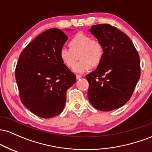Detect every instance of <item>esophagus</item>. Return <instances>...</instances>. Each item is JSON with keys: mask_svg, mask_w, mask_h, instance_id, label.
Segmentation results:
<instances>
[{"mask_svg": "<svg viewBox=\"0 0 152 152\" xmlns=\"http://www.w3.org/2000/svg\"><path fill=\"white\" fill-rule=\"evenodd\" d=\"M81 78H82V76L81 75H76V79H79Z\"/></svg>", "mask_w": 152, "mask_h": 152, "instance_id": "1", "label": "esophagus"}]
</instances>
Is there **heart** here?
<instances>
[{
  "label": "heart",
  "mask_w": 152,
  "mask_h": 152,
  "mask_svg": "<svg viewBox=\"0 0 152 152\" xmlns=\"http://www.w3.org/2000/svg\"><path fill=\"white\" fill-rule=\"evenodd\" d=\"M70 48L62 47L59 50V58L68 68L74 67L77 56L80 61L75 66L74 72L83 74L92 67H97L104 57V48L99 41L93 40L91 36L78 33L69 43Z\"/></svg>",
  "instance_id": "1"
}]
</instances>
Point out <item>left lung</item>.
<instances>
[{"mask_svg":"<svg viewBox=\"0 0 152 152\" xmlns=\"http://www.w3.org/2000/svg\"><path fill=\"white\" fill-rule=\"evenodd\" d=\"M89 31L102 43L104 57L86 75L88 98L95 109L110 111L129 100L140 78V61L128 36L109 24L92 26Z\"/></svg>","mask_w":152,"mask_h":152,"instance_id":"8db88e82","label":"left lung"}]
</instances>
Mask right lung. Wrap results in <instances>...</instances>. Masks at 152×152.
Instances as JSON below:
<instances>
[{
    "label": "right lung",
    "instance_id": "obj_1",
    "mask_svg": "<svg viewBox=\"0 0 152 152\" xmlns=\"http://www.w3.org/2000/svg\"><path fill=\"white\" fill-rule=\"evenodd\" d=\"M67 40L60 29H48L33 40L19 56L15 79L20 100L39 117L60 114L66 104V91L76 83V76L59 58V50Z\"/></svg>",
    "mask_w": 152,
    "mask_h": 152
}]
</instances>
